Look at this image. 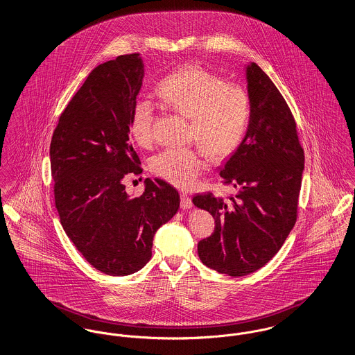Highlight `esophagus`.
<instances>
[{"instance_id": "obj_1", "label": "esophagus", "mask_w": 355, "mask_h": 355, "mask_svg": "<svg viewBox=\"0 0 355 355\" xmlns=\"http://www.w3.org/2000/svg\"><path fill=\"white\" fill-rule=\"evenodd\" d=\"M191 206H193V202H191V198L189 197V194L187 193H181V207L184 210H187Z\"/></svg>"}]
</instances>
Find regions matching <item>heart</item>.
I'll return each mask as SVG.
<instances>
[{
    "label": "heart",
    "mask_w": 355,
    "mask_h": 355,
    "mask_svg": "<svg viewBox=\"0 0 355 355\" xmlns=\"http://www.w3.org/2000/svg\"><path fill=\"white\" fill-rule=\"evenodd\" d=\"M158 98L173 110L190 119L191 135L209 155L218 161L241 145L249 125V97L236 84L223 83L220 76L190 64L165 76L155 87ZM154 107L148 100L135 103L129 129L135 142H152ZM206 166L205 155L194 148H169L150 162L152 171L178 187L194 185Z\"/></svg>",
    "instance_id": "heart-1"
}]
</instances>
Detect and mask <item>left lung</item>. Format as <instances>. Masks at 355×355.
<instances>
[{"mask_svg": "<svg viewBox=\"0 0 355 355\" xmlns=\"http://www.w3.org/2000/svg\"><path fill=\"white\" fill-rule=\"evenodd\" d=\"M246 81L248 132L220 171L238 193L227 200L213 193L193 197L216 220L214 233L198 242L200 259L230 277L261 269L282 248L297 220L304 168L295 121L277 86L254 62Z\"/></svg>", "mask_w": 355, "mask_h": 355, "instance_id": "left-lung-1", "label": "left lung"}]
</instances>
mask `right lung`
I'll return each instance as SVG.
<instances>
[{
	"mask_svg": "<svg viewBox=\"0 0 355 355\" xmlns=\"http://www.w3.org/2000/svg\"><path fill=\"white\" fill-rule=\"evenodd\" d=\"M138 53L98 65L70 100L51 142L54 201L61 225L85 259L107 275H129L152 258L153 236L178 211V191L146 178L138 197L123 178L139 174L129 122L142 86Z\"/></svg>",
	"mask_w": 355,
	"mask_h": 355,
	"instance_id": "obj_1",
	"label": "right lung"
}]
</instances>
